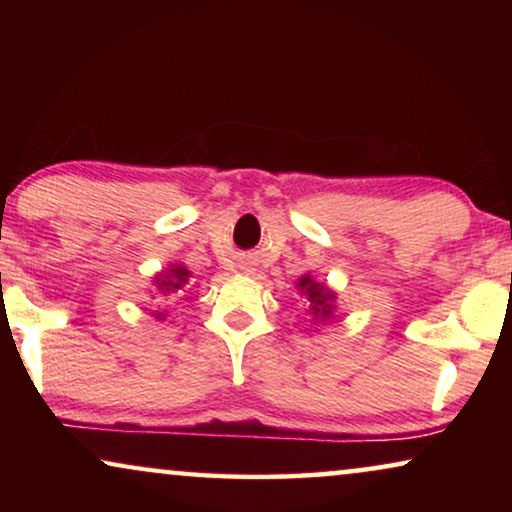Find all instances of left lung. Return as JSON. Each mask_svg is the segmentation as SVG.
Wrapping results in <instances>:
<instances>
[{
    "instance_id": "1",
    "label": "left lung",
    "mask_w": 512,
    "mask_h": 512,
    "mask_svg": "<svg viewBox=\"0 0 512 512\" xmlns=\"http://www.w3.org/2000/svg\"><path fill=\"white\" fill-rule=\"evenodd\" d=\"M296 289L300 296L305 298L307 303V314H310V321L314 324H326V321L333 319L335 314V291L328 289L326 284L312 279V275H303L298 279Z\"/></svg>"
}]
</instances>
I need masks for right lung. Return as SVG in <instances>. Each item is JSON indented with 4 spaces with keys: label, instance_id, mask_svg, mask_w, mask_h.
Segmentation results:
<instances>
[{
    "label": "right lung",
    "instance_id": "obj_1",
    "mask_svg": "<svg viewBox=\"0 0 512 512\" xmlns=\"http://www.w3.org/2000/svg\"><path fill=\"white\" fill-rule=\"evenodd\" d=\"M188 279H191V270L186 268V265L181 263H172L167 265L163 272H158L156 277H153V286H156V293H151L153 298L163 300V298H170L172 293H179L184 286L188 284ZM153 317L158 321H165V310H153Z\"/></svg>",
    "mask_w": 512,
    "mask_h": 512
}]
</instances>
